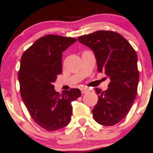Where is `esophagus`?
I'll return each mask as SVG.
<instances>
[{"mask_svg": "<svg viewBox=\"0 0 153 153\" xmlns=\"http://www.w3.org/2000/svg\"><path fill=\"white\" fill-rule=\"evenodd\" d=\"M81 93L85 94L88 92V91H89V89H88L87 88H86V87H81Z\"/></svg>", "mask_w": 153, "mask_h": 153, "instance_id": "34e87169", "label": "esophagus"}]
</instances>
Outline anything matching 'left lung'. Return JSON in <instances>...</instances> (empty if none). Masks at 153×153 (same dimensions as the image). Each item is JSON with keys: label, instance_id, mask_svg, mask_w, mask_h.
<instances>
[{"label": "left lung", "instance_id": "left-lung-1", "mask_svg": "<svg viewBox=\"0 0 153 153\" xmlns=\"http://www.w3.org/2000/svg\"><path fill=\"white\" fill-rule=\"evenodd\" d=\"M78 41L93 51L98 72L110 79L106 90L95 89L98 101L92 110L94 119L104 126L118 124L127 115L137 95L136 52L122 35L112 31H97Z\"/></svg>", "mask_w": 153, "mask_h": 153}]
</instances>
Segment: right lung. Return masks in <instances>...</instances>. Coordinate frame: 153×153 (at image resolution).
I'll return each instance as SVG.
<instances>
[{"label": "right lung", "instance_id": "obj_1", "mask_svg": "<svg viewBox=\"0 0 153 153\" xmlns=\"http://www.w3.org/2000/svg\"><path fill=\"white\" fill-rule=\"evenodd\" d=\"M75 38L47 35L37 40L21 58L18 72L21 95L32 119L48 131L67 126L72 113V101L81 96L79 89L59 94L54 89L62 72V52Z\"/></svg>", "mask_w": 153, "mask_h": 153}]
</instances>
